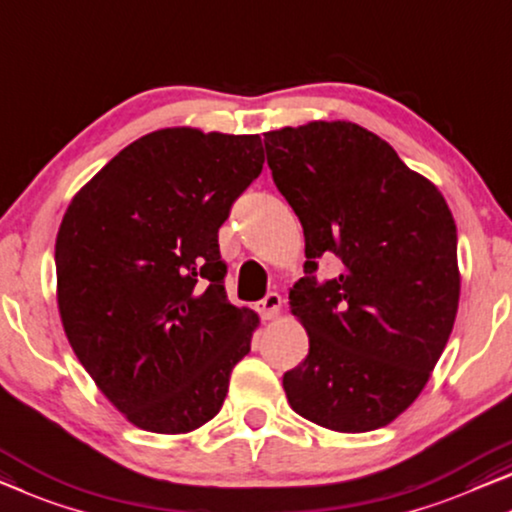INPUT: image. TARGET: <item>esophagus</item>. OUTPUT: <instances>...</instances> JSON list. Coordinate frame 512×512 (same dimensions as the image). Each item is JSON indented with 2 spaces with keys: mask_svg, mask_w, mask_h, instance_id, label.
I'll list each match as a JSON object with an SVG mask.
<instances>
[{
  "mask_svg": "<svg viewBox=\"0 0 512 512\" xmlns=\"http://www.w3.org/2000/svg\"><path fill=\"white\" fill-rule=\"evenodd\" d=\"M258 311H261V316L265 318V321H274L281 311V295L279 293L265 295V298L258 302Z\"/></svg>",
  "mask_w": 512,
  "mask_h": 512,
  "instance_id": "obj_1",
  "label": "esophagus"
}]
</instances>
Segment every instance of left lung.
<instances>
[{
    "label": "left lung",
    "mask_w": 512,
    "mask_h": 512,
    "mask_svg": "<svg viewBox=\"0 0 512 512\" xmlns=\"http://www.w3.org/2000/svg\"><path fill=\"white\" fill-rule=\"evenodd\" d=\"M272 180L305 231V272L288 291L309 337L284 374L295 413L332 432L390 425L425 388L459 305L457 226L434 182L360 124L265 133ZM340 277L316 285L318 257Z\"/></svg>",
    "instance_id": "1"
}]
</instances>
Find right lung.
<instances>
[{
  "mask_svg": "<svg viewBox=\"0 0 512 512\" xmlns=\"http://www.w3.org/2000/svg\"><path fill=\"white\" fill-rule=\"evenodd\" d=\"M261 136L147 133L66 207L55 240L66 339L110 404L154 434L221 411L258 314L226 300L219 228L263 170Z\"/></svg>",
  "mask_w": 512,
  "mask_h": 512,
  "instance_id": "right-lung-1",
  "label": "right lung"
}]
</instances>
